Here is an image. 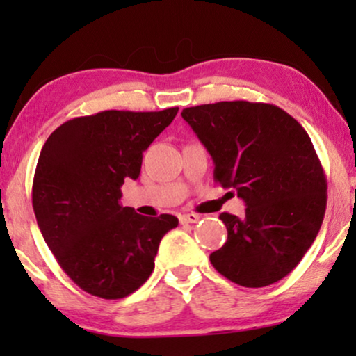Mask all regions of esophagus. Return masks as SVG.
<instances>
[{
    "instance_id": "obj_1",
    "label": "esophagus",
    "mask_w": 356,
    "mask_h": 356,
    "mask_svg": "<svg viewBox=\"0 0 356 356\" xmlns=\"http://www.w3.org/2000/svg\"><path fill=\"white\" fill-rule=\"evenodd\" d=\"M199 216L196 213H183V216H179V222L183 223V225H188V223H196L199 220Z\"/></svg>"
}]
</instances>
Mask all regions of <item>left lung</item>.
Here are the masks:
<instances>
[{
  "mask_svg": "<svg viewBox=\"0 0 356 356\" xmlns=\"http://www.w3.org/2000/svg\"><path fill=\"white\" fill-rule=\"evenodd\" d=\"M181 116L212 155L213 179L246 202L222 212L228 238L211 254L218 274L248 289L275 284L298 266L323 225L327 181L293 116L261 102L189 106Z\"/></svg>",
  "mask_w": 356,
  "mask_h": 356,
  "instance_id": "1",
  "label": "left lung"
}]
</instances>
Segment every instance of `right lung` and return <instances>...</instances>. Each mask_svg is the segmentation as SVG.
I'll return each instance as SVG.
<instances>
[{
	"instance_id": "1",
	"label": "right lung",
	"mask_w": 356,
	"mask_h": 356,
	"mask_svg": "<svg viewBox=\"0 0 356 356\" xmlns=\"http://www.w3.org/2000/svg\"><path fill=\"white\" fill-rule=\"evenodd\" d=\"M177 113L178 106L79 116L43 145L33 212L58 264L87 293L120 300L138 290L152 274L160 240L178 225L170 213L144 217L120 202L124 179L139 177L143 152Z\"/></svg>"
}]
</instances>
